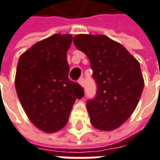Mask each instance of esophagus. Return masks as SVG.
Masks as SVG:
<instances>
[{"label": "esophagus", "mask_w": 160, "mask_h": 160, "mask_svg": "<svg viewBox=\"0 0 160 160\" xmlns=\"http://www.w3.org/2000/svg\"><path fill=\"white\" fill-rule=\"evenodd\" d=\"M78 82H79V84H80V86H82V87L84 86V79L83 78H80Z\"/></svg>", "instance_id": "34e87169"}]
</instances>
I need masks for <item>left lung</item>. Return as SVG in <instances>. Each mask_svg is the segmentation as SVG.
Instances as JSON below:
<instances>
[{
  "instance_id": "left-lung-1",
  "label": "left lung",
  "mask_w": 160,
  "mask_h": 160,
  "mask_svg": "<svg viewBox=\"0 0 160 160\" xmlns=\"http://www.w3.org/2000/svg\"><path fill=\"white\" fill-rule=\"evenodd\" d=\"M75 47L88 57L97 94L87 102L90 120L95 128L112 131L134 112L144 89L138 60L120 43L103 35H77Z\"/></svg>"
}]
</instances>
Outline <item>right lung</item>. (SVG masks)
Returning <instances> with one entry per match:
<instances>
[{"label":"right lung","mask_w":160,"mask_h":160,"mask_svg":"<svg viewBox=\"0 0 160 160\" xmlns=\"http://www.w3.org/2000/svg\"><path fill=\"white\" fill-rule=\"evenodd\" d=\"M72 35L55 34L32 46L18 60L15 89L29 120L46 133L65 126L77 99L84 95L68 79L67 52Z\"/></svg>","instance_id":"obj_1"}]
</instances>
